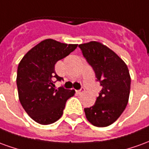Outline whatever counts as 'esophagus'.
<instances>
[{
    "label": "esophagus",
    "mask_w": 149,
    "mask_h": 149,
    "mask_svg": "<svg viewBox=\"0 0 149 149\" xmlns=\"http://www.w3.org/2000/svg\"><path fill=\"white\" fill-rule=\"evenodd\" d=\"M84 92H85V89L84 88H81L80 90H77V94H82Z\"/></svg>",
    "instance_id": "esophagus-1"
}]
</instances>
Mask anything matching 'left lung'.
I'll return each mask as SVG.
<instances>
[{"mask_svg":"<svg viewBox=\"0 0 149 149\" xmlns=\"http://www.w3.org/2000/svg\"><path fill=\"white\" fill-rule=\"evenodd\" d=\"M102 87L93 107L85 108L87 120L103 127L116 121L127 105L131 77L125 62L108 47L96 41L79 45Z\"/></svg>","mask_w":149,"mask_h":149,"instance_id":"1","label":"left lung"}]
</instances>
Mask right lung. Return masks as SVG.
I'll return each instance as SVG.
<instances>
[{"label": "right lung", "instance_id": "1", "mask_svg": "<svg viewBox=\"0 0 149 149\" xmlns=\"http://www.w3.org/2000/svg\"><path fill=\"white\" fill-rule=\"evenodd\" d=\"M77 47V44L47 38L31 48L18 64L17 86L19 101L28 115L39 124L56 122L63 114L67 100L74 95V89H56L54 79H63L56 73L55 64Z\"/></svg>", "mask_w": 149, "mask_h": 149}]
</instances>
